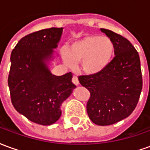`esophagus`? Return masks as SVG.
<instances>
[{"label": "esophagus", "instance_id": "1", "mask_svg": "<svg viewBox=\"0 0 150 150\" xmlns=\"http://www.w3.org/2000/svg\"><path fill=\"white\" fill-rule=\"evenodd\" d=\"M72 83L75 85L79 84V81L78 78H77L76 76H73V77H72Z\"/></svg>", "mask_w": 150, "mask_h": 150}]
</instances>
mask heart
Returning <instances> with one entry per match:
<instances>
[{
  "mask_svg": "<svg viewBox=\"0 0 150 150\" xmlns=\"http://www.w3.org/2000/svg\"><path fill=\"white\" fill-rule=\"evenodd\" d=\"M115 52L112 41L100 35H87L70 44L62 51V58L66 65L75 68L81 62V68L85 74L98 75L109 66Z\"/></svg>",
  "mask_w": 150,
  "mask_h": 150,
  "instance_id": "1",
  "label": "heart"
}]
</instances>
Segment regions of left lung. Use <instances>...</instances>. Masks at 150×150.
I'll return each mask as SVG.
<instances>
[{
	"mask_svg": "<svg viewBox=\"0 0 150 150\" xmlns=\"http://www.w3.org/2000/svg\"><path fill=\"white\" fill-rule=\"evenodd\" d=\"M115 46V57L98 75L79 76L90 91L87 112L92 122L110 125L125 119L135 109L142 89L138 52L129 40L113 31L100 29Z\"/></svg>",
	"mask_w": 150,
	"mask_h": 150,
	"instance_id": "1",
	"label": "left lung"
}]
</instances>
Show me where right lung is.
<instances>
[{"mask_svg": "<svg viewBox=\"0 0 150 150\" xmlns=\"http://www.w3.org/2000/svg\"><path fill=\"white\" fill-rule=\"evenodd\" d=\"M63 28H50L21 38L10 57L8 78L12 104L30 121L50 125L62 115L61 105L76 88L71 72L61 76L49 68Z\"/></svg>", "mask_w": 150, "mask_h": 150, "instance_id": "right-lung-1", "label": "right lung"}]
</instances>
